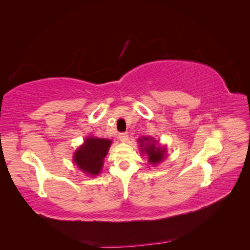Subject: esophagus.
<instances>
[{
	"label": "esophagus",
	"instance_id": "1",
	"mask_svg": "<svg viewBox=\"0 0 250 250\" xmlns=\"http://www.w3.org/2000/svg\"><path fill=\"white\" fill-rule=\"evenodd\" d=\"M119 139L121 141H127L128 140V134H127V132H120Z\"/></svg>",
	"mask_w": 250,
	"mask_h": 250
}]
</instances>
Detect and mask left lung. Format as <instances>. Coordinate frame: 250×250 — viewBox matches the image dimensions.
I'll return each instance as SVG.
<instances>
[{
    "label": "left lung",
    "mask_w": 250,
    "mask_h": 250,
    "mask_svg": "<svg viewBox=\"0 0 250 250\" xmlns=\"http://www.w3.org/2000/svg\"><path fill=\"white\" fill-rule=\"evenodd\" d=\"M138 141L141 146L142 153L147 154L151 164H157V163L164 160L166 147H162L161 149L160 146H156V141H154L152 138H142Z\"/></svg>",
    "instance_id": "8db88e82"
}]
</instances>
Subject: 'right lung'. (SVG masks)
I'll list each match as a JSON object with an SVG mask.
<instances>
[{"label": "right lung", "mask_w": 250, "mask_h": 250, "mask_svg": "<svg viewBox=\"0 0 250 250\" xmlns=\"http://www.w3.org/2000/svg\"><path fill=\"white\" fill-rule=\"evenodd\" d=\"M111 140L89 137L85 144L76 150L74 162L80 169L95 176L98 175L104 165V159L108 153Z\"/></svg>", "instance_id": "add662e5"}]
</instances>
